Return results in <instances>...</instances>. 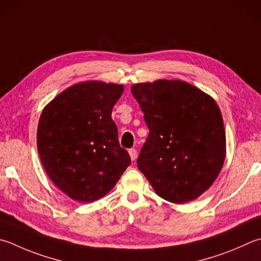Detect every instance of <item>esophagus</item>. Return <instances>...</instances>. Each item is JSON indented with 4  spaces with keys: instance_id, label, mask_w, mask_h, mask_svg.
I'll use <instances>...</instances> for the list:
<instances>
[{
    "instance_id": "esophagus-1",
    "label": "esophagus",
    "mask_w": 261,
    "mask_h": 261,
    "mask_svg": "<svg viewBox=\"0 0 261 261\" xmlns=\"http://www.w3.org/2000/svg\"><path fill=\"white\" fill-rule=\"evenodd\" d=\"M128 153L130 155V159L134 161L136 159V156H137V151L135 149H129L128 150Z\"/></svg>"
}]
</instances>
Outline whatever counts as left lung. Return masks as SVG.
Returning a JSON list of instances; mask_svg holds the SVG:
<instances>
[{"mask_svg": "<svg viewBox=\"0 0 261 261\" xmlns=\"http://www.w3.org/2000/svg\"><path fill=\"white\" fill-rule=\"evenodd\" d=\"M130 91L150 130L139 169L160 198L177 204L198 199L214 184L226 156L217 103L179 80L139 83Z\"/></svg>", "mask_w": 261, "mask_h": 261, "instance_id": "8db88e82", "label": "left lung"}]
</instances>
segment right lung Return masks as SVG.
<instances>
[{"instance_id":"right-lung-1","label":"right lung","mask_w":261,"mask_h":261,"mask_svg":"<svg viewBox=\"0 0 261 261\" xmlns=\"http://www.w3.org/2000/svg\"><path fill=\"white\" fill-rule=\"evenodd\" d=\"M122 92L121 84L77 83L42 111L37 127L39 158L54 185L72 200L101 199L130 165L111 118Z\"/></svg>"}]
</instances>
